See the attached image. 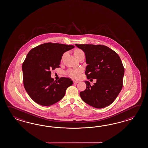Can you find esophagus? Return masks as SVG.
Returning a JSON list of instances; mask_svg holds the SVG:
<instances>
[{
  "label": "esophagus",
  "instance_id": "34e87169",
  "mask_svg": "<svg viewBox=\"0 0 148 148\" xmlns=\"http://www.w3.org/2000/svg\"><path fill=\"white\" fill-rule=\"evenodd\" d=\"M79 83V81H74V84H76V83Z\"/></svg>",
  "mask_w": 148,
  "mask_h": 148
}]
</instances>
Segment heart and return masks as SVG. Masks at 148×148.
Segmentation results:
<instances>
[{
	"label": "heart",
	"instance_id": "heart-1",
	"mask_svg": "<svg viewBox=\"0 0 148 148\" xmlns=\"http://www.w3.org/2000/svg\"><path fill=\"white\" fill-rule=\"evenodd\" d=\"M74 54L75 55L76 58H77L79 56L82 54H84V52L81 49H76L74 51ZM65 53L62 56V58L65 56ZM82 72V70L79 69H70L67 71V74L70 77L74 78V79H78L80 77L81 73Z\"/></svg>",
	"mask_w": 148,
	"mask_h": 148
}]
</instances>
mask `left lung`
I'll list each match as a JSON object with an SVG mask.
<instances>
[{
  "mask_svg": "<svg viewBox=\"0 0 148 148\" xmlns=\"http://www.w3.org/2000/svg\"><path fill=\"white\" fill-rule=\"evenodd\" d=\"M75 45L86 55L87 79H97L92 86L85 81L86 89L79 93L82 99L95 108H104L111 104L123 88L125 69L119 55L103 45Z\"/></svg>",
  "mask_w": 148,
  "mask_h": 148,
  "instance_id": "left-lung-1",
  "label": "left lung"
}]
</instances>
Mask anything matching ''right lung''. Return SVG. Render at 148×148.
Returning a JSON list of instances; mask_svg holds the SVG:
<instances>
[{
  "label": "right lung",
  "instance_id": "right-lung-1",
  "mask_svg": "<svg viewBox=\"0 0 148 148\" xmlns=\"http://www.w3.org/2000/svg\"><path fill=\"white\" fill-rule=\"evenodd\" d=\"M74 45L47 43L32 49L22 64L23 82L26 91L33 101L43 106H50L60 101L66 90L73 84L70 78L58 81L51 77V70L60 67L64 53Z\"/></svg>",
  "mask_w": 148,
  "mask_h": 148
}]
</instances>
